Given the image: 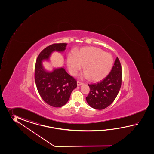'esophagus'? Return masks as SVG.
<instances>
[{
	"instance_id": "esophagus-1",
	"label": "esophagus",
	"mask_w": 154,
	"mask_h": 154,
	"mask_svg": "<svg viewBox=\"0 0 154 154\" xmlns=\"http://www.w3.org/2000/svg\"><path fill=\"white\" fill-rule=\"evenodd\" d=\"M82 84H83L82 82H79V81H77V85H78V86H80V85H82Z\"/></svg>"
}]
</instances>
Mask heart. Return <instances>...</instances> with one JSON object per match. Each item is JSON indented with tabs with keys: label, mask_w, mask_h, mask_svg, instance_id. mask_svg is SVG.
Instances as JSON below:
<instances>
[{
	"label": "heart",
	"mask_w": 154,
	"mask_h": 154,
	"mask_svg": "<svg viewBox=\"0 0 154 154\" xmlns=\"http://www.w3.org/2000/svg\"><path fill=\"white\" fill-rule=\"evenodd\" d=\"M112 64L111 54L95 47L82 48L76 52L75 55L69 54L67 58V65L71 74L75 75L84 66L86 76L92 82H98L107 75Z\"/></svg>",
	"instance_id": "1"
}]
</instances>
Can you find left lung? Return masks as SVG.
I'll return each instance as SVG.
<instances>
[{
	"label": "left lung",
	"instance_id": "8db88e82",
	"mask_svg": "<svg viewBox=\"0 0 154 154\" xmlns=\"http://www.w3.org/2000/svg\"><path fill=\"white\" fill-rule=\"evenodd\" d=\"M122 66L118 57L111 72L99 82L88 84L90 92L86 101L92 108L103 109L115 101L122 85Z\"/></svg>",
	"mask_w": 154,
	"mask_h": 154
}]
</instances>
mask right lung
Returning a JSON list of instances; mask_svg holds the SVG:
<instances>
[{"label":"right lung","instance_id":"1","mask_svg":"<svg viewBox=\"0 0 154 154\" xmlns=\"http://www.w3.org/2000/svg\"><path fill=\"white\" fill-rule=\"evenodd\" d=\"M66 43H54L39 53L35 68V80L37 90L43 101L54 107H60L68 101L72 90L77 86L75 79L69 75L63 68L47 72L43 68L42 61L48 59L54 51L63 52Z\"/></svg>","mask_w":154,"mask_h":154}]
</instances>
